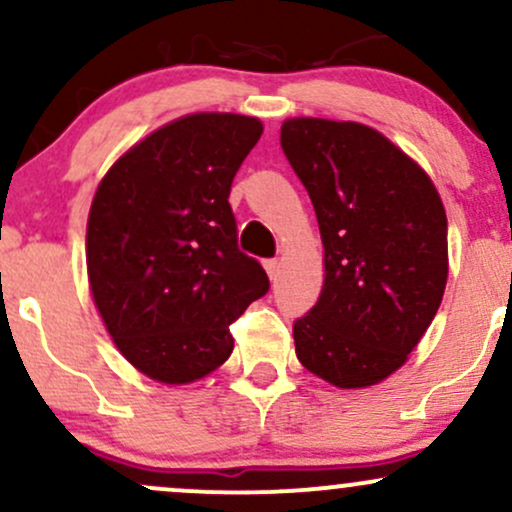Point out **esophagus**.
I'll list each match as a JSON object with an SVG mask.
<instances>
[{
    "mask_svg": "<svg viewBox=\"0 0 512 512\" xmlns=\"http://www.w3.org/2000/svg\"><path fill=\"white\" fill-rule=\"evenodd\" d=\"M264 269H267L269 279L276 281V276H279V262H276V260H267V262H264Z\"/></svg>",
    "mask_w": 512,
    "mask_h": 512,
    "instance_id": "esophagus-1",
    "label": "esophagus"
}]
</instances>
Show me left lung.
I'll return each instance as SVG.
<instances>
[{
  "label": "left lung",
  "mask_w": 512,
  "mask_h": 512,
  "mask_svg": "<svg viewBox=\"0 0 512 512\" xmlns=\"http://www.w3.org/2000/svg\"><path fill=\"white\" fill-rule=\"evenodd\" d=\"M281 149L308 190L325 284L293 325L296 356L342 390L407 363L448 284V216L428 173L361 122L291 117Z\"/></svg>",
  "instance_id": "8db88e82"
}]
</instances>
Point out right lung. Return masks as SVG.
<instances>
[{
    "label": "right lung",
    "instance_id": "obj_1",
    "mask_svg": "<svg viewBox=\"0 0 512 512\" xmlns=\"http://www.w3.org/2000/svg\"><path fill=\"white\" fill-rule=\"evenodd\" d=\"M262 122L192 113L146 134L93 195L86 272L122 356L146 378L187 385L233 351L231 322L264 296L260 262L238 250L228 195Z\"/></svg>",
    "mask_w": 512,
    "mask_h": 512
}]
</instances>
